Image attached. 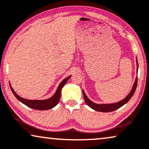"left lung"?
<instances>
[{
	"instance_id": "left-lung-1",
	"label": "left lung",
	"mask_w": 149,
	"mask_h": 149,
	"mask_svg": "<svg viewBox=\"0 0 149 149\" xmlns=\"http://www.w3.org/2000/svg\"><path fill=\"white\" fill-rule=\"evenodd\" d=\"M136 65H137V72H138V63L137 57H136ZM137 80H138V77H136V79H135L134 84V85L132 86V88L130 93L127 95L126 97H125L124 99H122L121 100H120V101L116 102V103H112V104H96V103H95V102L91 101V100L87 97L84 93V91H83L84 98L86 103L90 107L93 109L94 110L97 111H100V112L113 111L118 109L120 108L121 107L124 105L125 103H127V102L130 100V99L132 98V96L134 95V93H135L136 89Z\"/></svg>"
}]
</instances>
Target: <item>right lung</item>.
<instances>
[{"label": "right lung", "instance_id": "obj_1", "mask_svg": "<svg viewBox=\"0 0 149 149\" xmlns=\"http://www.w3.org/2000/svg\"><path fill=\"white\" fill-rule=\"evenodd\" d=\"M71 75L66 77L65 79H64L60 83V84L58 85V86L56 89L55 93L54 94L53 96H51V98H48L46 100H28L26 99L21 97L19 95H17L15 92L14 91V90L13 89L11 84L9 83L10 88L12 93H13L15 96L17 98V100H19L21 102H22L23 104H26V106H28V107H30L33 109L36 110H48L51 109L55 107L56 104H58V101H59L60 98H61V92L62 88L63 87V86L65 84L67 81H68V79L70 78Z\"/></svg>", "mask_w": 149, "mask_h": 149}]
</instances>
